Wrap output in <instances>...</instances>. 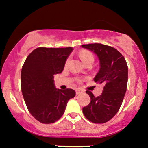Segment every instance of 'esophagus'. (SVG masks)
I'll return each mask as SVG.
<instances>
[{"label":"esophagus","instance_id":"1","mask_svg":"<svg viewBox=\"0 0 148 148\" xmlns=\"http://www.w3.org/2000/svg\"><path fill=\"white\" fill-rule=\"evenodd\" d=\"M82 93H83L82 90H79V89H77V90H76V94L77 95H80V94H82Z\"/></svg>","mask_w":148,"mask_h":148}]
</instances>
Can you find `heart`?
<instances>
[{
    "label": "heart",
    "instance_id": "obj_1",
    "mask_svg": "<svg viewBox=\"0 0 148 148\" xmlns=\"http://www.w3.org/2000/svg\"><path fill=\"white\" fill-rule=\"evenodd\" d=\"M79 56L81 58L82 61L85 64H89V63H92V64L93 61H94V56L92 53L90 51H86V50H83L81 52L79 53ZM69 63V60H67L66 62V65H67ZM82 81V79H77V82H81Z\"/></svg>",
    "mask_w": 148,
    "mask_h": 148
}]
</instances>
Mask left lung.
Returning a JSON list of instances; mask_svg holds the SVG:
<instances>
[{
    "label": "left lung",
    "mask_w": 148,
    "mask_h": 148,
    "mask_svg": "<svg viewBox=\"0 0 148 148\" xmlns=\"http://www.w3.org/2000/svg\"><path fill=\"white\" fill-rule=\"evenodd\" d=\"M93 51L100 60V70L94 81L104 84L100 96L95 97L87 90L90 103L82 108L84 116L92 123L104 124L110 120L119 110L128 81V66L122 54L116 48L100 43L82 45Z\"/></svg>",
    "instance_id": "left-lung-1"
}]
</instances>
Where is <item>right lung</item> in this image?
<instances>
[{"label":"right lung","mask_w":148,"mask_h":148,"mask_svg":"<svg viewBox=\"0 0 148 148\" xmlns=\"http://www.w3.org/2000/svg\"><path fill=\"white\" fill-rule=\"evenodd\" d=\"M73 48H40L27 56L21 72V92L27 107L34 119L42 124L58 121L69 100L75 96L72 89L63 90L54 85V75L63 71Z\"/></svg>","instance_id":"obj_1"}]
</instances>
